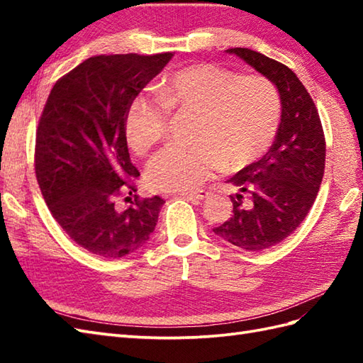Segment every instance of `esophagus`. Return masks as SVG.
<instances>
[{
  "instance_id": "esophagus-1",
  "label": "esophagus",
  "mask_w": 363,
  "mask_h": 363,
  "mask_svg": "<svg viewBox=\"0 0 363 363\" xmlns=\"http://www.w3.org/2000/svg\"><path fill=\"white\" fill-rule=\"evenodd\" d=\"M182 196H186L189 199H194V201H204L211 196V191L207 190H198V191H186V194H182Z\"/></svg>"
}]
</instances>
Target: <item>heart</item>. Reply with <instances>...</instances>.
Segmentation results:
<instances>
[{"instance_id":"1","label":"heart","mask_w":363,"mask_h":363,"mask_svg":"<svg viewBox=\"0 0 363 363\" xmlns=\"http://www.w3.org/2000/svg\"><path fill=\"white\" fill-rule=\"evenodd\" d=\"M169 112L191 113L189 148H165L146 167V182L162 191H190L221 169L238 172L274 140L282 101L276 84L213 64L181 68L160 82L159 96L137 95L126 109L125 137L146 154L165 135Z\"/></svg>"}]
</instances>
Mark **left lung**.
I'll return each mask as SVG.
<instances>
[{
	"label": "left lung",
	"mask_w": 363,
	"mask_h": 363,
	"mask_svg": "<svg viewBox=\"0 0 363 363\" xmlns=\"http://www.w3.org/2000/svg\"><path fill=\"white\" fill-rule=\"evenodd\" d=\"M276 84L281 123L272 148L228 181L234 215L213 233L246 251H262L287 238L309 213L325 174L326 140L309 91L287 65L248 48H229Z\"/></svg>",
	"instance_id": "obj_1"
}]
</instances>
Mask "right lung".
<instances>
[{"instance_id":"1","label":"right lung","mask_w":363,"mask_h":363,"mask_svg":"<svg viewBox=\"0 0 363 363\" xmlns=\"http://www.w3.org/2000/svg\"><path fill=\"white\" fill-rule=\"evenodd\" d=\"M173 52L101 54L64 74L50 91L35 134L38 187L65 234L99 257L117 259L150 240L164 199L135 198L125 115L130 99L164 70ZM126 199V198H125Z\"/></svg>"}]
</instances>
